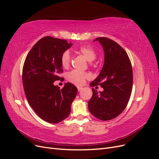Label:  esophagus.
<instances>
[{"mask_svg": "<svg viewBox=\"0 0 159 159\" xmlns=\"http://www.w3.org/2000/svg\"><path fill=\"white\" fill-rule=\"evenodd\" d=\"M82 88L81 87H78V91H81V90H82Z\"/></svg>", "mask_w": 159, "mask_h": 159, "instance_id": "34e87169", "label": "esophagus"}]
</instances>
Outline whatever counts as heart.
Returning a JSON list of instances; mask_svg holds the SVG:
<instances>
[{"mask_svg": "<svg viewBox=\"0 0 159 159\" xmlns=\"http://www.w3.org/2000/svg\"><path fill=\"white\" fill-rule=\"evenodd\" d=\"M78 52L82 54L88 61H93L96 57V52L92 47L89 45H84L79 48ZM71 62V56L69 51H66L61 57V63L63 68H68ZM89 75L86 72H81L74 70L67 75V79L71 83L77 85H82L86 79L89 78Z\"/></svg>", "mask_w": 159, "mask_h": 159, "instance_id": "1", "label": "heart"}]
</instances>
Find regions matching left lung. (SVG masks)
<instances>
[{
	"label": "left lung",
	"mask_w": 159,
	"mask_h": 159,
	"mask_svg": "<svg viewBox=\"0 0 159 159\" xmlns=\"http://www.w3.org/2000/svg\"><path fill=\"white\" fill-rule=\"evenodd\" d=\"M93 41L103 47L104 64L90 86L99 85L103 91L98 93L92 88L88 109L96 118L108 121L121 114L129 102L133 88L132 66L127 52L117 42L105 37Z\"/></svg>",
	"instance_id": "1"
}]
</instances>
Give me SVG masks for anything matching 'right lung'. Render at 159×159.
I'll list each match as a JSON object with an SVG mask.
<instances>
[{"label": "right lung", "mask_w": 159, "mask_h": 159, "mask_svg": "<svg viewBox=\"0 0 159 159\" xmlns=\"http://www.w3.org/2000/svg\"><path fill=\"white\" fill-rule=\"evenodd\" d=\"M72 46L66 40L41 38L28 53L22 70V84L30 106L44 121L57 123L69 116L78 89L66 83L61 89L54 82L63 72L61 57Z\"/></svg>", "instance_id": "1"}]
</instances>
